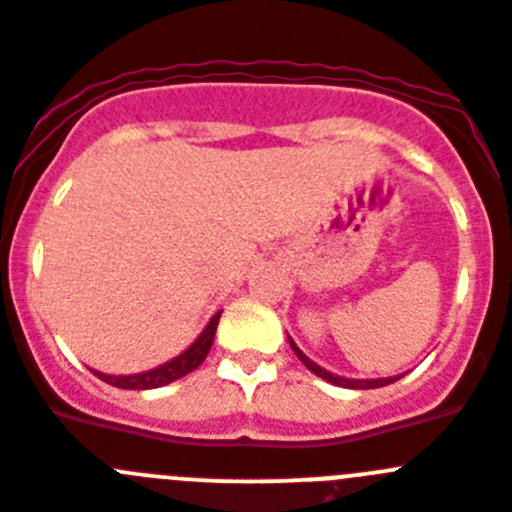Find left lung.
Listing matches in <instances>:
<instances>
[{"label": "left lung", "mask_w": 512, "mask_h": 512, "mask_svg": "<svg viewBox=\"0 0 512 512\" xmlns=\"http://www.w3.org/2000/svg\"><path fill=\"white\" fill-rule=\"evenodd\" d=\"M289 346H292V351L297 354V359H300L312 374H318L320 379H325V382H330V384H338V387H348V390H374V387H387V384L397 382V379L402 377V374H397V377H382V379H346V377H338V374H330L328 369H323V366H318L312 359H307V356L302 354L292 338H289Z\"/></svg>", "instance_id": "8db88e82"}]
</instances>
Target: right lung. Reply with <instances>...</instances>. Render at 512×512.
<instances>
[{
  "instance_id": "add662e5",
  "label": "right lung",
  "mask_w": 512,
  "mask_h": 512,
  "mask_svg": "<svg viewBox=\"0 0 512 512\" xmlns=\"http://www.w3.org/2000/svg\"><path fill=\"white\" fill-rule=\"evenodd\" d=\"M223 312V310H220ZM220 312L212 315L210 323L205 325L197 341L182 351L179 356H174L171 361L166 364L156 366V369H148V372H140V374H102V372H94L102 382L112 384V387H120V390H156V387H164V384L176 382V379L187 377L189 372H194L202 361L207 359L210 354V346L215 341V330L217 323H220Z\"/></svg>"
}]
</instances>
